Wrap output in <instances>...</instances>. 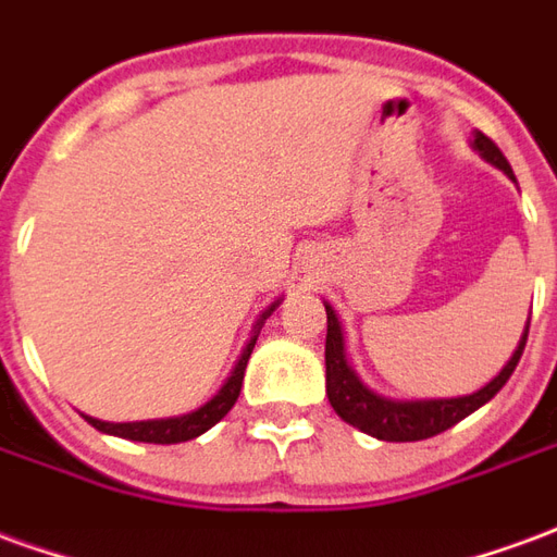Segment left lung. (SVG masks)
Wrapping results in <instances>:
<instances>
[{
    "label": "left lung",
    "instance_id": "obj_1",
    "mask_svg": "<svg viewBox=\"0 0 557 557\" xmlns=\"http://www.w3.org/2000/svg\"><path fill=\"white\" fill-rule=\"evenodd\" d=\"M471 148L478 151L480 158L498 166V170L513 178L510 163L502 154V148L495 146L486 134L474 131L471 137ZM327 313V337H325V391L331 406L337 411L339 418L351 423L355 430L373 435L379 442H420V438H432L438 432L450 430L454 423L468 418L471 411H478L480 406H486L504 385L507 379L513 375L516 363L522 358L528 339V325H531V315H528V325L519 337V346L510 355V361L504 363L502 373L490 379L486 385L466 394V397H442V399H394L375 394L373 387H367L361 382V375L355 373V367L346 358V339H343V325H339L337 310L325 304Z\"/></svg>",
    "mask_w": 557,
    "mask_h": 557
}]
</instances>
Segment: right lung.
Here are the masks:
<instances>
[{
    "label": "right lung",
    "mask_w": 557,
    "mask_h": 557,
    "mask_svg": "<svg viewBox=\"0 0 557 557\" xmlns=\"http://www.w3.org/2000/svg\"><path fill=\"white\" fill-rule=\"evenodd\" d=\"M283 298L277 301H271L259 313L256 319L253 331H250V339L244 343L242 355H238V361L232 367V373L226 375V382L220 385V391L214 397L202 403L199 409L187 411V414H175V418H154V420H131V423H113V420H98L89 418V414H83V418L89 420L91 426L98 432H107V435H119V438H127V442H146V444H178V442H190L196 435H202L208 432L218 420L226 418V411L235 406V399L242 394V382H244V370H247V361H250V351L256 346V337H259V331L265 325V319L280 307Z\"/></svg>",
    "instance_id": "obj_1"
}]
</instances>
